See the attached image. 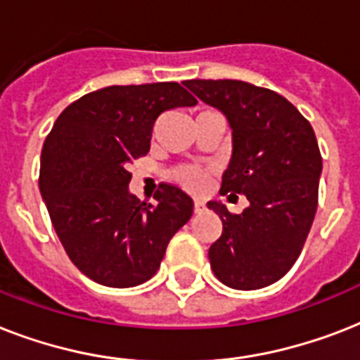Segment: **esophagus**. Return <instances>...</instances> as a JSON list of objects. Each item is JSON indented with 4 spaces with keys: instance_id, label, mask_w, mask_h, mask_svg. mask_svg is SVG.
<instances>
[{
    "instance_id": "obj_1",
    "label": "esophagus",
    "mask_w": 360,
    "mask_h": 360,
    "mask_svg": "<svg viewBox=\"0 0 360 360\" xmlns=\"http://www.w3.org/2000/svg\"><path fill=\"white\" fill-rule=\"evenodd\" d=\"M203 209H205V205H203V202H200V200H196V202H194V213H202Z\"/></svg>"
}]
</instances>
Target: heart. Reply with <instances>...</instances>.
Listing matches in <instances>:
<instances>
[{"instance_id": "heart-1", "label": "heart", "mask_w": 360, "mask_h": 360, "mask_svg": "<svg viewBox=\"0 0 360 360\" xmlns=\"http://www.w3.org/2000/svg\"><path fill=\"white\" fill-rule=\"evenodd\" d=\"M205 114V112H202ZM172 179L175 183H179L183 188L191 192H203L207 188L209 183V172L202 166H196V164H183V166H177V168L172 169Z\"/></svg>"}]
</instances>
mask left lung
<instances>
[{
  "label": "left lung",
  "instance_id": "8db88e82",
  "mask_svg": "<svg viewBox=\"0 0 360 360\" xmlns=\"http://www.w3.org/2000/svg\"><path fill=\"white\" fill-rule=\"evenodd\" d=\"M183 84L230 121L233 151L220 194L250 202L240 214L207 203L222 220L209 248L214 276L233 290L274 284L297 262L318 209L321 153L312 124L288 98L248 82Z\"/></svg>",
  "mask_w": 360,
  "mask_h": 360
}]
</instances>
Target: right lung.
I'll return each mask as SVG.
<instances>
[{"mask_svg":"<svg viewBox=\"0 0 360 360\" xmlns=\"http://www.w3.org/2000/svg\"><path fill=\"white\" fill-rule=\"evenodd\" d=\"M196 103L177 82L110 86L56 120L39 186L67 256L87 278L110 288L143 284L192 217V198L179 186L158 185L157 205L132 196L129 164L147 155L158 115Z\"/></svg>","mask_w":360,"mask_h":360,"instance_id":"obj_1","label":"right lung"}]
</instances>
